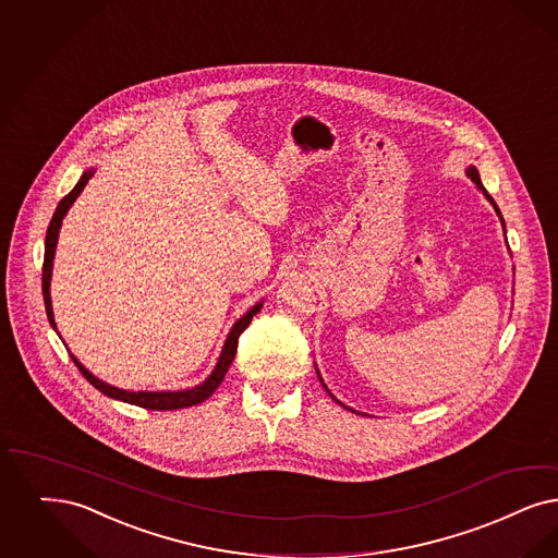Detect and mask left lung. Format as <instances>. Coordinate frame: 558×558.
Wrapping results in <instances>:
<instances>
[{"label": "left lung", "instance_id": "8db88e82", "mask_svg": "<svg viewBox=\"0 0 558 558\" xmlns=\"http://www.w3.org/2000/svg\"><path fill=\"white\" fill-rule=\"evenodd\" d=\"M465 174H468V179H471V182H473V184L477 186V191H482V193H484V197L490 201V205L492 207H494V211H496L498 220H500V223H502V230H505V234H507V228H505V220H502V214H500V209H498L496 201L492 199L490 195H488V191L484 189V184H482V179H480V172H477V168H475V166H468ZM315 374H317V378H319V381L324 384V379H322V376H319V369H317V365H315ZM324 388H326V392H328V395H330V397H332V399H335V401L338 402V404H342V402L338 401L335 395H332V392L328 390V386H326V384H324ZM342 407H344V409H349V411H353V409H351V407H347V404H342ZM355 413H357V411H355Z\"/></svg>", "mask_w": 558, "mask_h": 558}]
</instances>
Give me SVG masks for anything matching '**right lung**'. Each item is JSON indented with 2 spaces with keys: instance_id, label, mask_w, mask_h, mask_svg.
Wrapping results in <instances>:
<instances>
[{
  "instance_id": "1",
  "label": "right lung",
  "mask_w": 558,
  "mask_h": 558,
  "mask_svg": "<svg viewBox=\"0 0 558 558\" xmlns=\"http://www.w3.org/2000/svg\"><path fill=\"white\" fill-rule=\"evenodd\" d=\"M95 174V168H89L83 172V177L76 182V186L68 193L64 199L58 203L56 211H53V218L49 222L47 228V234H45V257H44V301L45 312H47V319L51 324V328L58 332L56 328V319H53V310H51V294H49V287H51V271H53V257H56V246H58V236H60V228H62V220L68 214V209L72 207V203L76 201V197L83 193V189L87 186L90 177ZM264 307V301L255 303L248 312L234 322V326L230 328V332L223 340L222 353L218 357V363L214 365L211 374L207 378L203 379L197 386L193 388H184V390H124V388H116L112 384L104 381V379L93 376L89 369L74 357L70 353L72 361L76 363V367L81 369V374L85 378L89 379L90 384L104 392L106 397L116 399V401L129 402V404H136V407H143V409H154V411H174V409H184V407H193V404H199V402L209 399L216 388L222 384L223 376L230 367V363L234 361L236 355V347H239V336L243 335L246 330V326L251 324L253 315L262 312Z\"/></svg>"
}]
</instances>
